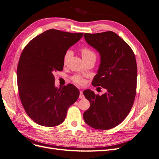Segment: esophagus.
<instances>
[{"label": "esophagus", "instance_id": "34e87169", "mask_svg": "<svg viewBox=\"0 0 159 159\" xmlns=\"http://www.w3.org/2000/svg\"><path fill=\"white\" fill-rule=\"evenodd\" d=\"M80 98H81V99H83V98H84V94H83V91H80Z\"/></svg>", "mask_w": 159, "mask_h": 159}]
</instances>
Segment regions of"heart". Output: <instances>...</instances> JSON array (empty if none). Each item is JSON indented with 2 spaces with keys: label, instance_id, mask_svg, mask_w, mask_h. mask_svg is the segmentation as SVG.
Listing matches in <instances>:
<instances>
[{
  "label": "heart",
  "instance_id": "obj_1",
  "mask_svg": "<svg viewBox=\"0 0 159 159\" xmlns=\"http://www.w3.org/2000/svg\"><path fill=\"white\" fill-rule=\"evenodd\" d=\"M81 53L84 59L92 57L96 58V54H95V53L92 49H91L89 48H87V47L82 48L81 49ZM71 55H72L71 51L67 50L65 52V53L64 54V56H63V65H66L67 64L69 59L71 57ZM72 80L73 81L74 83L79 85H83L85 84V81L84 78L79 75H74V76H72Z\"/></svg>",
  "mask_w": 159,
  "mask_h": 159
}]
</instances>
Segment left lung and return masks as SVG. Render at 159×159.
Returning a JSON list of instances; mask_svg holds the SVG:
<instances>
[{
	"label": "left lung",
	"mask_w": 159,
	"mask_h": 159,
	"mask_svg": "<svg viewBox=\"0 0 159 159\" xmlns=\"http://www.w3.org/2000/svg\"><path fill=\"white\" fill-rule=\"evenodd\" d=\"M84 36L101 57L92 85L107 92L100 96L89 89L84 91L90 102L84 119L94 129H111L123 121L134 104L137 83L135 55L129 44L112 31L85 33Z\"/></svg>",
	"instance_id": "left-lung-1"
}]
</instances>
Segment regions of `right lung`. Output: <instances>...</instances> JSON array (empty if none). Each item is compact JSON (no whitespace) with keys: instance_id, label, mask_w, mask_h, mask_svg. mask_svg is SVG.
<instances>
[{"instance_id":"add662e5","label":"right lung","mask_w":159,"mask_h":159,"mask_svg":"<svg viewBox=\"0 0 159 159\" xmlns=\"http://www.w3.org/2000/svg\"><path fill=\"white\" fill-rule=\"evenodd\" d=\"M84 33L49 29L32 39L21 54L17 69L19 95L29 117L40 125L53 127L64 121L80 91L69 84L55 87L53 73L63 69V56Z\"/></svg>"}]
</instances>
